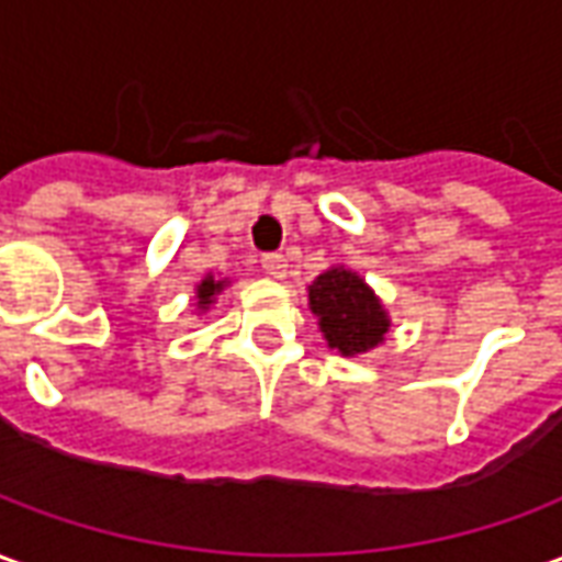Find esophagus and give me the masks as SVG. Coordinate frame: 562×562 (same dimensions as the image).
Returning a JSON list of instances; mask_svg holds the SVG:
<instances>
[{"label": "esophagus", "instance_id": "esophagus-1", "mask_svg": "<svg viewBox=\"0 0 562 562\" xmlns=\"http://www.w3.org/2000/svg\"><path fill=\"white\" fill-rule=\"evenodd\" d=\"M261 268H265L270 280H285L289 277V261L282 256H265L261 258Z\"/></svg>", "mask_w": 562, "mask_h": 562}]
</instances>
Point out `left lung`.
Wrapping results in <instances>:
<instances>
[{"instance_id": "obj_1", "label": "left lung", "mask_w": 562, "mask_h": 562, "mask_svg": "<svg viewBox=\"0 0 562 562\" xmlns=\"http://www.w3.org/2000/svg\"><path fill=\"white\" fill-rule=\"evenodd\" d=\"M310 292V310L318 318V330L342 358L373 352L385 342L391 330V316L379 294L367 285L361 273L346 265H330L318 273Z\"/></svg>"}]
</instances>
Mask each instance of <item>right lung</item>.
I'll list each match as a JSON object with an SVG mask.
<instances>
[{"label": "right lung", "instance_id": "obj_1", "mask_svg": "<svg viewBox=\"0 0 562 562\" xmlns=\"http://www.w3.org/2000/svg\"><path fill=\"white\" fill-rule=\"evenodd\" d=\"M228 285H232V280H228V277H213V273H207L204 280L198 282L195 294H192L198 313H207L210 306L216 304V297H220V294L225 292Z\"/></svg>", "mask_w": 562, "mask_h": 562}]
</instances>
